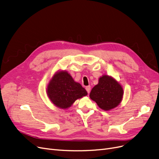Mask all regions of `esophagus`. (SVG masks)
<instances>
[{"instance_id":"esophagus-1","label":"esophagus","mask_w":159,"mask_h":159,"mask_svg":"<svg viewBox=\"0 0 159 159\" xmlns=\"http://www.w3.org/2000/svg\"><path fill=\"white\" fill-rule=\"evenodd\" d=\"M86 90L88 93H89L90 92V86H87L86 87Z\"/></svg>"}]
</instances>
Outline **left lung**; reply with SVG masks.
Here are the masks:
<instances>
[{"label": "left lung", "mask_w": 159, "mask_h": 159, "mask_svg": "<svg viewBox=\"0 0 159 159\" xmlns=\"http://www.w3.org/2000/svg\"><path fill=\"white\" fill-rule=\"evenodd\" d=\"M123 89L115 79L103 75L99 79L98 84L92 89L90 98L96 102L99 107L109 111L118 106L122 101Z\"/></svg>", "instance_id": "1"}]
</instances>
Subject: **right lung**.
<instances>
[{
  "label": "right lung",
  "instance_id": "1",
  "mask_svg": "<svg viewBox=\"0 0 159 159\" xmlns=\"http://www.w3.org/2000/svg\"><path fill=\"white\" fill-rule=\"evenodd\" d=\"M47 94L56 107L67 109L75 100L86 96L88 93L67 71L61 70L50 80L47 87Z\"/></svg>",
  "mask_w": 159,
  "mask_h": 159
}]
</instances>
